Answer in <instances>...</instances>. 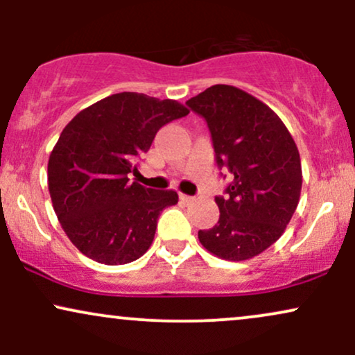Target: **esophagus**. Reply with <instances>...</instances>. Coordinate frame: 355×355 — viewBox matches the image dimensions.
<instances>
[{
    "instance_id": "1",
    "label": "esophagus",
    "mask_w": 355,
    "mask_h": 355,
    "mask_svg": "<svg viewBox=\"0 0 355 355\" xmlns=\"http://www.w3.org/2000/svg\"><path fill=\"white\" fill-rule=\"evenodd\" d=\"M180 200L183 202V203H187V205H189V203H191L195 200V197H191V195H185V193H180Z\"/></svg>"
}]
</instances>
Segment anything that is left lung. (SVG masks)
<instances>
[{
  "label": "left lung",
  "mask_w": 355,
  "mask_h": 355,
  "mask_svg": "<svg viewBox=\"0 0 355 355\" xmlns=\"http://www.w3.org/2000/svg\"><path fill=\"white\" fill-rule=\"evenodd\" d=\"M187 105L205 118L218 168L232 175L225 195L215 197L217 225L198 232V240L220 259H252L280 239L299 203L294 138L266 103L230 85H214Z\"/></svg>",
  "instance_id": "left-lung-1"
}]
</instances>
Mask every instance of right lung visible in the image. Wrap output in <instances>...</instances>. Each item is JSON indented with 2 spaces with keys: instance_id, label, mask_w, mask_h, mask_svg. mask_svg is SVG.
I'll use <instances>...</instances> for the list:
<instances>
[{
  "instance_id": "add662e5",
  "label": "right lung",
  "mask_w": 355,
  "mask_h": 355,
  "mask_svg": "<svg viewBox=\"0 0 355 355\" xmlns=\"http://www.w3.org/2000/svg\"><path fill=\"white\" fill-rule=\"evenodd\" d=\"M189 115L175 100L123 92L81 110L48 162V189L64 234L105 266L133 262L152 245L160 211L177 191L130 182L162 126Z\"/></svg>"
}]
</instances>
